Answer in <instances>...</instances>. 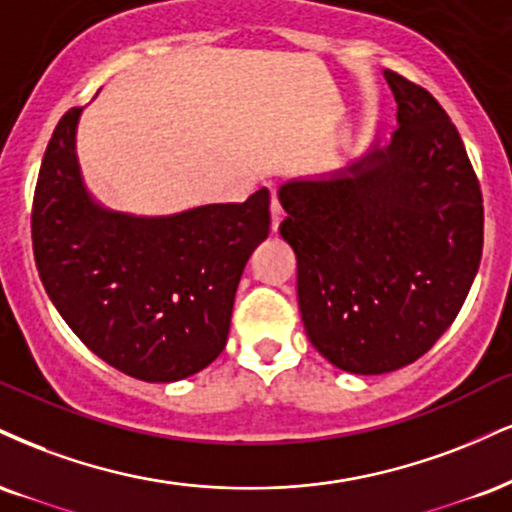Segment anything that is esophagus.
<instances>
[{
	"label": "esophagus",
	"mask_w": 512,
	"mask_h": 512,
	"mask_svg": "<svg viewBox=\"0 0 512 512\" xmlns=\"http://www.w3.org/2000/svg\"><path fill=\"white\" fill-rule=\"evenodd\" d=\"M281 219H283V207H281L279 197H276V195H272V231H276V229H279Z\"/></svg>",
	"instance_id": "34e87169"
}]
</instances>
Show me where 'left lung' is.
Returning a JSON list of instances; mask_svg holds the SVG:
<instances>
[{
  "label": "left lung",
  "mask_w": 512,
  "mask_h": 512,
  "mask_svg": "<svg viewBox=\"0 0 512 512\" xmlns=\"http://www.w3.org/2000/svg\"><path fill=\"white\" fill-rule=\"evenodd\" d=\"M386 80L400 123L391 143L348 174L279 190L307 338L353 374L427 353L458 317L484 245L482 190L458 128L422 85L396 71Z\"/></svg>",
  "instance_id": "8db88e82"
}]
</instances>
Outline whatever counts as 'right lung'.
I'll use <instances>...</instances> for the list:
<instances>
[{
    "instance_id": "add662e5",
    "label": "right lung",
    "mask_w": 512,
    "mask_h": 512,
    "mask_svg": "<svg viewBox=\"0 0 512 512\" xmlns=\"http://www.w3.org/2000/svg\"><path fill=\"white\" fill-rule=\"evenodd\" d=\"M80 107L61 116L33 197V255L64 322L107 365L178 381L226 346L250 252L267 238L269 190L245 202L143 219L97 207L76 159Z\"/></svg>"
}]
</instances>
